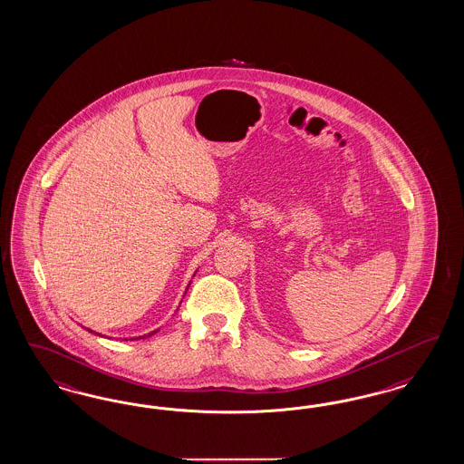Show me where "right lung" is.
I'll return each instance as SVG.
<instances>
[{
	"mask_svg": "<svg viewBox=\"0 0 464 464\" xmlns=\"http://www.w3.org/2000/svg\"><path fill=\"white\" fill-rule=\"evenodd\" d=\"M192 283V281H190ZM190 283H188V286H190ZM188 286H187V289H188ZM187 289H185V293H187ZM89 333H94V331H91V329H87ZM160 329H156V331H152V333H149V334H144V336H139V337H130V339H145V337H150L152 334H156ZM94 334H97V333H94ZM97 336H101V334H97ZM125 341H128L127 337H125Z\"/></svg>",
	"mask_w": 464,
	"mask_h": 464,
	"instance_id": "1",
	"label": "right lung"
}]
</instances>
